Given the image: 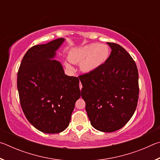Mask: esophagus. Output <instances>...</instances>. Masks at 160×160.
<instances>
[{
  "mask_svg": "<svg viewBox=\"0 0 160 160\" xmlns=\"http://www.w3.org/2000/svg\"><path fill=\"white\" fill-rule=\"evenodd\" d=\"M82 84H81L80 82V89L81 90V89H82Z\"/></svg>",
  "mask_w": 160,
  "mask_h": 160,
  "instance_id": "esophagus-1",
  "label": "esophagus"
}]
</instances>
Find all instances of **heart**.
I'll return each mask as SVG.
<instances>
[{"label": "heart", "instance_id": "1", "mask_svg": "<svg viewBox=\"0 0 160 160\" xmlns=\"http://www.w3.org/2000/svg\"><path fill=\"white\" fill-rule=\"evenodd\" d=\"M110 56V49L106 44H90L70 51L69 61L72 63H80V69L85 72H92L98 70L107 61ZM65 65L68 69L73 67L69 62Z\"/></svg>", "mask_w": 160, "mask_h": 160}]
</instances>
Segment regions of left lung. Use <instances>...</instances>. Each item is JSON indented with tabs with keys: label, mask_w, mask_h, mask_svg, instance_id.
Returning <instances> with one entry per match:
<instances>
[{
	"label": "left lung",
	"mask_w": 160,
	"mask_h": 160,
	"mask_svg": "<svg viewBox=\"0 0 160 160\" xmlns=\"http://www.w3.org/2000/svg\"><path fill=\"white\" fill-rule=\"evenodd\" d=\"M112 52L98 70L79 76L81 96L91 125L99 131H118L133 115L138 101V72L130 54L114 43Z\"/></svg>",
	"instance_id": "left-lung-1"
}]
</instances>
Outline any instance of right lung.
<instances>
[{
  "instance_id": "1",
  "label": "right lung",
  "mask_w": 160,
  "mask_h": 160,
  "mask_svg": "<svg viewBox=\"0 0 160 160\" xmlns=\"http://www.w3.org/2000/svg\"><path fill=\"white\" fill-rule=\"evenodd\" d=\"M66 39L35 45L27 51L18 73L22 109L34 128L58 133L69 125L75 102L80 97L79 79L65 74L56 51Z\"/></svg>"
}]
</instances>
